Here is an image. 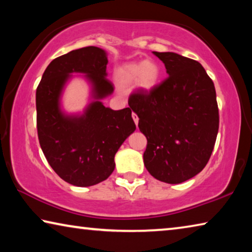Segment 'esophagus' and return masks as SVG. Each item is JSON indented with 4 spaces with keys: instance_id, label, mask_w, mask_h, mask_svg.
Returning a JSON list of instances; mask_svg holds the SVG:
<instances>
[{
    "instance_id": "obj_1",
    "label": "esophagus",
    "mask_w": 252,
    "mask_h": 252,
    "mask_svg": "<svg viewBox=\"0 0 252 252\" xmlns=\"http://www.w3.org/2000/svg\"><path fill=\"white\" fill-rule=\"evenodd\" d=\"M132 118H133V121H134V123H135V126H138V123H139V118H138V116H136L135 113H132Z\"/></svg>"
}]
</instances>
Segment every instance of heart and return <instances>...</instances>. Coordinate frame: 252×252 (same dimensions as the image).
I'll return each mask as SVG.
<instances>
[{
	"label": "heart",
	"mask_w": 252,
	"mask_h": 252,
	"mask_svg": "<svg viewBox=\"0 0 252 252\" xmlns=\"http://www.w3.org/2000/svg\"><path fill=\"white\" fill-rule=\"evenodd\" d=\"M118 78L125 84L136 82L143 91H152L161 78L159 65L151 60L143 62H133L123 64L118 71Z\"/></svg>",
	"instance_id": "1"
}]
</instances>
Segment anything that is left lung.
<instances>
[{
    "label": "left lung",
    "instance_id": "obj_1",
    "mask_svg": "<svg viewBox=\"0 0 252 252\" xmlns=\"http://www.w3.org/2000/svg\"><path fill=\"white\" fill-rule=\"evenodd\" d=\"M168 78L152 91L129 97L147 136V170L165 183L185 182L206 167L219 129V110L212 80L199 62L173 52H153Z\"/></svg>",
    "mask_w": 252,
    "mask_h": 252
}]
</instances>
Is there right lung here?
<instances>
[{"label": "right lung", "instance_id": "right-lung-1", "mask_svg": "<svg viewBox=\"0 0 252 252\" xmlns=\"http://www.w3.org/2000/svg\"><path fill=\"white\" fill-rule=\"evenodd\" d=\"M104 50L87 46L54 59L36 89V126L42 151L55 173L76 187L104 181L113 172L116 156L135 130L132 110L114 111L101 100L113 92L106 79ZM72 73H82L92 85L93 101L82 115H66L61 95Z\"/></svg>", "mask_w": 252, "mask_h": 252}]
</instances>
